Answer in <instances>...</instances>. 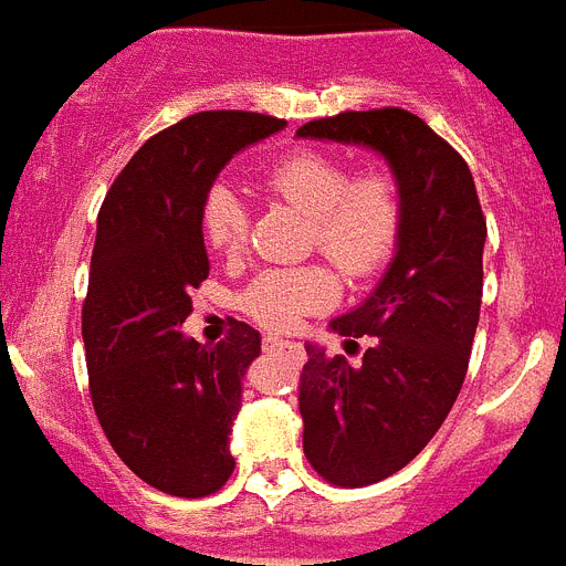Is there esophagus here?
<instances>
[{
    "mask_svg": "<svg viewBox=\"0 0 566 566\" xmlns=\"http://www.w3.org/2000/svg\"><path fill=\"white\" fill-rule=\"evenodd\" d=\"M264 348L268 352H287V355L296 357L298 363L305 360V348L293 343V339H282V337H264Z\"/></svg>",
    "mask_w": 566,
    "mask_h": 566,
    "instance_id": "34e87169",
    "label": "esophagus"
}]
</instances>
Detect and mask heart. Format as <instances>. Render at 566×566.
<instances>
[{
	"label": "heart",
	"mask_w": 566,
	"mask_h": 566,
	"mask_svg": "<svg viewBox=\"0 0 566 566\" xmlns=\"http://www.w3.org/2000/svg\"><path fill=\"white\" fill-rule=\"evenodd\" d=\"M273 200L293 206L311 220L307 247L323 252L352 279L369 275L392 255L401 232V182L389 168L352 174L343 156L319 148H296L261 174ZM200 232L214 255L235 261L250 243V211L241 197L214 182L200 203ZM337 296V275L328 264L264 270L238 296L252 323L284 331L298 316Z\"/></svg>",
	"instance_id": "heart-1"
}]
</instances>
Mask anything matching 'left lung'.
Instances as JSON below:
<instances>
[{
  "instance_id": "left-lung-1",
  "label": "left lung",
  "mask_w": 566,
  "mask_h": 566,
  "mask_svg": "<svg viewBox=\"0 0 566 566\" xmlns=\"http://www.w3.org/2000/svg\"><path fill=\"white\" fill-rule=\"evenodd\" d=\"M296 136L366 145L401 182L398 252L357 311L331 328L369 339L360 366L305 346L298 375L302 448L339 489H363L410 465L465 384L482 302L485 214L471 168L401 107L346 109L302 124Z\"/></svg>"
}]
</instances>
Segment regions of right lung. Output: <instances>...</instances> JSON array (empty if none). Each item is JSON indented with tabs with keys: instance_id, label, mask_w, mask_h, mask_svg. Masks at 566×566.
Listing matches in <instances>:
<instances>
[{
	"instance_id": "add662e5",
	"label": "right lung",
	"mask_w": 566,
	"mask_h": 566,
	"mask_svg": "<svg viewBox=\"0 0 566 566\" xmlns=\"http://www.w3.org/2000/svg\"><path fill=\"white\" fill-rule=\"evenodd\" d=\"M282 127L243 109L195 113L150 136L101 203L81 311L90 398L124 465L171 497H209L232 476L241 378L261 352L238 319L218 346L179 334L209 279L200 203L238 150Z\"/></svg>"
}]
</instances>
